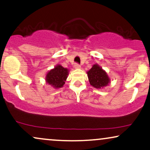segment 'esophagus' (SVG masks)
Returning a JSON list of instances; mask_svg holds the SVG:
<instances>
[{"label":"esophagus","mask_w":150,"mask_h":150,"mask_svg":"<svg viewBox=\"0 0 150 150\" xmlns=\"http://www.w3.org/2000/svg\"><path fill=\"white\" fill-rule=\"evenodd\" d=\"M74 68L76 69H81V66L79 64H75Z\"/></svg>","instance_id":"1"}]
</instances>
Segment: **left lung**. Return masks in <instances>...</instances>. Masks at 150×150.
<instances>
[{
	"label": "left lung",
	"instance_id": "1",
	"mask_svg": "<svg viewBox=\"0 0 150 150\" xmlns=\"http://www.w3.org/2000/svg\"><path fill=\"white\" fill-rule=\"evenodd\" d=\"M87 74L90 84L97 89L106 87L111 81L107 72L98 64H93Z\"/></svg>",
	"mask_w": 150,
	"mask_h": 150
}]
</instances>
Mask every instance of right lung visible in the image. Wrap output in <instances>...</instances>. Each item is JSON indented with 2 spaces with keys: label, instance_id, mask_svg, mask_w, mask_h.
I'll use <instances>...</instances> for the list:
<instances>
[{
  "label": "right lung",
  "instance_id": "obj_1",
  "mask_svg": "<svg viewBox=\"0 0 150 150\" xmlns=\"http://www.w3.org/2000/svg\"><path fill=\"white\" fill-rule=\"evenodd\" d=\"M69 72L68 69L63 67L60 64H57L47 72L45 76V81L54 88H60L64 85Z\"/></svg>",
  "mask_w": 150,
  "mask_h": 150
}]
</instances>
